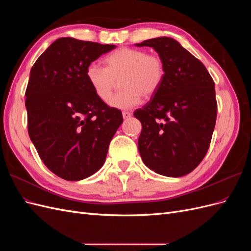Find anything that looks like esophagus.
I'll use <instances>...</instances> for the list:
<instances>
[{
    "instance_id": "34e87169",
    "label": "esophagus",
    "mask_w": 251,
    "mask_h": 251,
    "mask_svg": "<svg viewBox=\"0 0 251 251\" xmlns=\"http://www.w3.org/2000/svg\"><path fill=\"white\" fill-rule=\"evenodd\" d=\"M132 116V114L130 113V112H123V117H124V119H128Z\"/></svg>"
}]
</instances>
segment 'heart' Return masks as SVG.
Wrapping results in <instances>:
<instances>
[{"label": "heart", "instance_id": "1", "mask_svg": "<svg viewBox=\"0 0 251 251\" xmlns=\"http://www.w3.org/2000/svg\"><path fill=\"white\" fill-rule=\"evenodd\" d=\"M104 68L92 63L86 69L87 81L100 100H109L117 80L120 78L124 90L110 100L117 109H131L142 97H151L160 89L164 79L163 59L142 49L123 47L103 59Z\"/></svg>", "mask_w": 251, "mask_h": 251}]
</instances>
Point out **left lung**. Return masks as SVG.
Wrapping results in <instances>:
<instances>
[{"label":"left lung","mask_w":251,"mask_h":251,"mask_svg":"<svg viewBox=\"0 0 251 251\" xmlns=\"http://www.w3.org/2000/svg\"><path fill=\"white\" fill-rule=\"evenodd\" d=\"M136 46L153 47L165 68L160 89L134 112L142 125L140 156L157 174L182 177L194 171L208 151L217 119L215 82L200 60L171 37Z\"/></svg>","instance_id":"obj_1"}]
</instances>
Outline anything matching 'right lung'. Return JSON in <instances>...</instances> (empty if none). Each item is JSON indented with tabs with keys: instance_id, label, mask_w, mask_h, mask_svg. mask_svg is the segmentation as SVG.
<instances>
[{
	"instance_id": "add662e5",
	"label": "right lung",
	"mask_w": 251,
	"mask_h": 251,
	"mask_svg": "<svg viewBox=\"0 0 251 251\" xmlns=\"http://www.w3.org/2000/svg\"><path fill=\"white\" fill-rule=\"evenodd\" d=\"M116 46L62 37L36 59L26 89L29 137L42 161L68 181L90 177L107 157L123 114L100 100L86 69Z\"/></svg>"
}]
</instances>
